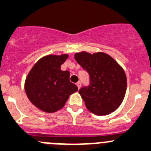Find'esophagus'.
<instances>
[{"label": "esophagus", "mask_w": 151, "mask_h": 151, "mask_svg": "<svg viewBox=\"0 0 151 151\" xmlns=\"http://www.w3.org/2000/svg\"><path fill=\"white\" fill-rule=\"evenodd\" d=\"M76 85H77V87H78V88L80 89V87H81V81H78V82L76 83Z\"/></svg>", "instance_id": "obj_1"}]
</instances>
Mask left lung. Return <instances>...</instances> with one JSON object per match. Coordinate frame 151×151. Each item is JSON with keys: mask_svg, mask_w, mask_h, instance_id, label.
<instances>
[{"mask_svg": "<svg viewBox=\"0 0 151 151\" xmlns=\"http://www.w3.org/2000/svg\"><path fill=\"white\" fill-rule=\"evenodd\" d=\"M74 57L90 75V86L78 91L87 110L98 116L114 112L122 103L127 90L124 69L102 52L90 54L81 51L76 53Z\"/></svg>", "mask_w": 151, "mask_h": 151, "instance_id": "8db88e82", "label": "left lung"}]
</instances>
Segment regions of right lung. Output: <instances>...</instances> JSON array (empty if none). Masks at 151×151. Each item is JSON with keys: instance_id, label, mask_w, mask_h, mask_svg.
Wrapping results in <instances>:
<instances>
[{"instance_id": "obj_1", "label": "right lung", "mask_w": 151, "mask_h": 151, "mask_svg": "<svg viewBox=\"0 0 151 151\" xmlns=\"http://www.w3.org/2000/svg\"><path fill=\"white\" fill-rule=\"evenodd\" d=\"M68 54L47 55L40 58L29 72L24 83L31 103L45 113H54L65 105L70 96L78 90L70 81V72L61 70Z\"/></svg>"}]
</instances>
